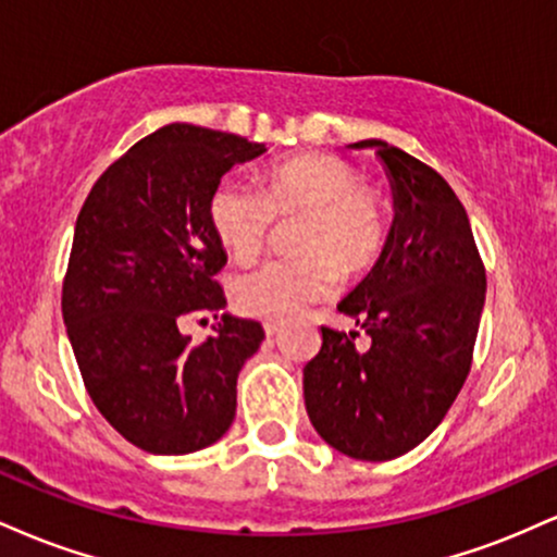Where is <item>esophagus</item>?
Listing matches in <instances>:
<instances>
[{
    "mask_svg": "<svg viewBox=\"0 0 557 557\" xmlns=\"http://www.w3.org/2000/svg\"><path fill=\"white\" fill-rule=\"evenodd\" d=\"M283 330V319H264V332L267 335H277V332Z\"/></svg>",
    "mask_w": 557,
    "mask_h": 557,
    "instance_id": "obj_1",
    "label": "esophagus"
}]
</instances>
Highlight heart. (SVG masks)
Segmentation results:
<instances>
[{"label":"heart","instance_id":"b5f03b06","mask_svg":"<svg viewBox=\"0 0 557 557\" xmlns=\"http://www.w3.org/2000/svg\"><path fill=\"white\" fill-rule=\"evenodd\" d=\"M274 216H300L293 251L238 274L233 293L246 314L280 319L330 296L337 272L372 267L387 238V207L354 164L332 154H300L267 172V188L225 177L209 198V222L233 259L257 257Z\"/></svg>","mask_w":557,"mask_h":557}]
</instances>
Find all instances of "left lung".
<instances>
[{"label":"left lung","instance_id":"8db88e82","mask_svg":"<svg viewBox=\"0 0 557 557\" xmlns=\"http://www.w3.org/2000/svg\"><path fill=\"white\" fill-rule=\"evenodd\" d=\"M374 149L393 190V225L372 272L337 304L372 337L322 327L304 367L311 424L356 461H389L437 430L471 369L484 277L463 203L443 175L387 140Z\"/></svg>","mask_w":557,"mask_h":557}]
</instances>
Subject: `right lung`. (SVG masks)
<instances>
[{"label": "right lung", "instance_id": "1", "mask_svg": "<svg viewBox=\"0 0 557 557\" xmlns=\"http://www.w3.org/2000/svg\"><path fill=\"white\" fill-rule=\"evenodd\" d=\"M264 151L233 133L164 125L110 164L83 203L62 317L94 406L140 450L185 456L233 424L238 374L264 330L222 314L214 337L190 345L181 324L225 309L214 274L227 253L209 198L227 170Z\"/></svg>", "mask_w": 557, "mask_h": 557}]
</instances>
